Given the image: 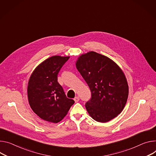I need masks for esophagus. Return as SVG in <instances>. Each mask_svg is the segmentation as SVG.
Listing matches in <instances>:
<instances>
[{"label":"esophagus","instance_id":"1","mask_svg":"<svg viewBox=\"0 0 156 156\" xmlns=\"http://www.w3.org/2000/svg\"><path fill=\"white\" fill-rule=\"evenodd\" d=\"M79 100H80V98H79L78 96H76V97L74 98V101H75V103L78 102V101H79Z\"/></svg>","mask_w":156,"mask_h":156}]
</instances>
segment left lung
<instances>
[{
    "label": "left lung",
    "mask_w": 156,
    "mask_h": 156,
    "mask_svg": "<svg viewBox=\"0 0 156 156\" xmlns=\"http://www.w3.org/2000/svg\"><path fill=\"white\" fill-rule=\"evenodd\" d=\"M76 66L91 90V98L85 107L95 121L106 122L123 110L129 87L121 68L107 56L95 51L81 55Z\"/></svg>",
    "instance_id": "1"
}]
</instances>
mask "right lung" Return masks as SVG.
I'll return each instance as SVG.
<instances>
[{"label": "right lung", "instance_id": "obj_1", "mask_svg": "<svg viewBox=\"0 0 156 156\" xmlns=\"http://www.w3.org/2000/svg\"><path fill=\"white\" fill-rule=\"evenodd\" d=\"M69 56H53L38 65L32 72L27 87L30 108L41 119L61 121L75 101L68 98L58 83L57 76Z\"/></svg>", "mask_w": 156, "mask_h": 156}]
</instances>
